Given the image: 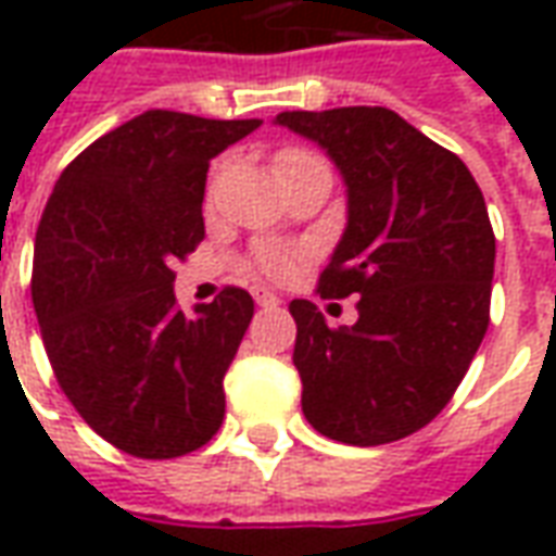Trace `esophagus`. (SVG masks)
<instances>
[{
    "label": "esophagus",
    "mask_w": 556,
    "mask_h": 556,
    "mask_svg": "<svg viewBox=\"0 0 556 556\" xmlns=\"http://www.w3.org/2000/svg\"><path fill=\"white\" fill-rule=\"evenodd\" d=\"M253 298L258 306H279V303H282L274 291H267V289H253Z\"/></svg>",
    "instance_id": "1"
}]
</instances>
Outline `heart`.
I'll list each match as a JSON object with an SVG mask.
<instances>
[{"label": "heart", "instance_id": "1", "mask_svg": "<svg viewBox=\"0 0 556 556\" xmlns=\"http://www.w3.org/2000/svg\"><path fill=\"white\" fill-rule=\"evenodd\" d=\"M318 160L309 151H301V148H289V151H279L277 154V172L279 178L286 181L291 172H298L306 163ZM306 262V253L301 247L286 241H262L253 250V267L267 279H289L294 277L301 265Z\"/></svg>", "mask_w": 556, "mask_h": 556}]
</instances>
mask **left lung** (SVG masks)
<instances>
[{"label":"left lung","instance_id":"obj_1","mask_svg":"<svg viewBox=\"0 0 556 556\" xmlns=\"http://www.w3.org/2000/svg\"><path fill=\"white\" fill-rule=\"evenodd\" d=\"M277 125L327 148L349 184V226L318 294L361 298L351 327L291 301L303 417L351 446L402 441L446 408L489 330L482 190L458 154L387 106L298 110Z\"/></svg>","mask_w":556,"mask_h":556}]
</instances>
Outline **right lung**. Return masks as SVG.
<instances>
[{
  "label": "right lung",
  "mask_w": 556,
  "mask_h": 556,
  "mask_svg": "<svg viewBox=\"0 0 556 556\" xmlns=\"http://www.w3.org/2000/svg\"><path fill=\"white\" fill-rule=\"evenodd\" d=\"M258 125L148 110L71 160L43 207L31 265L43 349L79 417L122 453L178 458L226 417L223 378L253 298L226 286L184 315L172 267L205 238L211 157Z\"/></svg>",
  "instance_id": "obj_1"
}]
</instances>
